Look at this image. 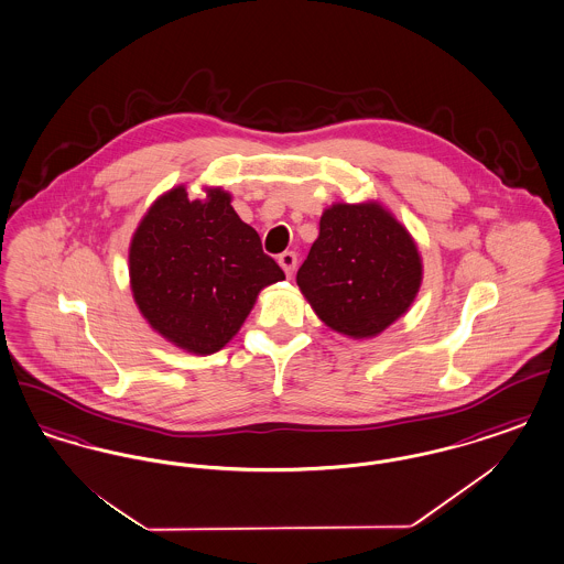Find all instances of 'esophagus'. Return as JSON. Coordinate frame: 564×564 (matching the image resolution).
<instances>
[{
  "instance_id": "esophagus-1",
  "label": "esophagus",
  "mask_w": 564,
  "mask_h": 564,
  "mask_svg": "<svg viewBox=\"0 0 564 564\" xmlns=\"http://www.w3.org/2000/svg\"><path fill=\"white\" fill-rule=\"evenodd\" d=\"M279 264H281V269L285 270L288 276H292V274H294L295 264H297V253H295V251H283V253L279 256Z\"/></svg>"
}]
</instances>
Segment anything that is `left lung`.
Masks as SVG:
<instances>
[{"instance_id":"1","label":"left lung","mask_w":564,"mask_h":564,"mask_svg":"<svg viewBox=\"0 0 564 564\" xmlns=\"http://www.w3.org/2000/svg\"><path fill=\"white\" fill-rule=\"evenodd\" d=\"M423 264L410 232L378 203H336L295 274L327 327L372 338L398 322L419 294Z\"/></svg>"}]
</instances>
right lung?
<instances>
[{"label": "right lung", "instance_id": "1", "mask_svg": "<svg viewBox=\"0 0 564 564\" xmlns=\"http://www.w3.org/2000/svg\"><path fill=\"white\" fill-rule=\"evenodd\" d=\"M129 274L145 322L196 355L226 347L260 290L285 279L228 192L209 188L200 200L184 186L162 194L139 221Z\"/></svg>", "mask_w": 564, "mask_h": 564}]
</instances>
